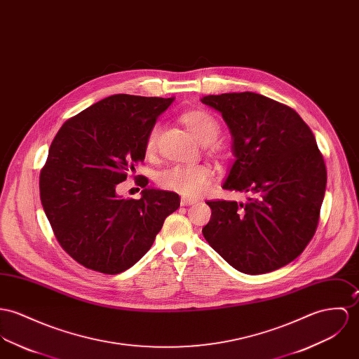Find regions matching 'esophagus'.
<instances>
[{"mask_svg":"<svg viewBox=\"0 0 359 359\" xmlns=\"http://www.w3.org/2000/svg\"><path fill=\"white\" fill-rule=\"evenodd\" d=\"M196 200H192V198H188V197H182L181 198V205H192V204H195Z\"/></svg>","mask_w":359,"mask_h":359,"instance_id":"esophagus-1","label":"esophagus"}]
</instances>
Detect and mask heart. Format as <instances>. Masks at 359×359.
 Wrapping results in <instances>:
<instances>
[{"instance_id":"b5f03b06","label":"heart","mask_w":359,"mask_h":359,"mask_svg":"<svg viewBox=\"0 0 359 359\" xmlns=\"http://www.w3.org/2000/svg\"><path fill=\"white\" fill-rule=\"evenodd\" d=\"M181 123L192 133L200 144H211L214 151H221L222 145L215 142L221 133L218 119L204 109H189L180 115ZM161 125L156 123L145 140V154L152 156L158 149ZM214 181V170L208 165H175L161 175V185L185 197H198L207 192Z\"/></svg>"}]
</instances>
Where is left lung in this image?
Returning <instances> with one entry per match:
<instances>
[{
	"label": "left lung",
	"mask_w": 359,
	"mask_h": 359,
	"mask_svg": "<svg viewBox=\"0 0 359 359\" xmlns=\"http://www.w3.org/2000/svg\"><path fill=\"white\" fill-rule=\"evenodd\" d=\"M233 138L224 189L250 194L247 203L207 201L208 244L236 270L263 274L297 258L313 238L326 188L316 137L292 108L252 92L204 96Z\"/></svg>",
	"instance_id": "1"
}]
</instances>
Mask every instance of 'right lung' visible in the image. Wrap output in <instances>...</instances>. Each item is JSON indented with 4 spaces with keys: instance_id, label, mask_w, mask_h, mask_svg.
I'll return each mask as SVG.
<instances>
[{
    "instance_id": "right-lung-1",
    "label": "right lung",
    "mask_w": 359,
    "mask_h": 359,
    "mask_svg": "<svg viewBox=\"0 0 359 359\" xmlns=\"http://www.w3.org/2000/svg\"><path fill=\"white\" fill-rule=\"evenodd\" d=\"M172 101L114 95L68 119L53 138L39 174L41 203L62 248L82 266L104 274L128 270L180 207V196L147 188L145 177L141 198L118 195Z\"/></svg>"
}]
</instances>
